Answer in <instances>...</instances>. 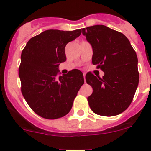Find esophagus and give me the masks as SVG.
<instances>
[{"mask_svg":"<svg viewBox=\"0 0 151 151\" xmlns=\"http://www.w3.org/2000/svg\"><path fill=\"white\" fill-rule=\"evenodd\" d=\"M85 75H86V74H85V73H83V77H84V79L85 78Z\"/></svg>","mask_w":151,"mask_h":151,"instance_id":"esophagus-1","label":"esophagus"}]
</instances>
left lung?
<instances>
[{
  "label": "left lung",
  "instance_id": "obj_1",
  "mask_svg": "<svg viewBox=\"0 0 151 151\" xmlns=\"http://www.w3.org/2000/svg\"><path fill=\"white\" fill-rule=\"evenodd\" d=\"M82 33L92 46L93 64L104 72L102 78L85 76L93 88L90 107L97 115H119L132 103L139 83L136 52L125 35L105 25L88 27Z\"/></svg>",
  "mask_w": 151,
  "mask_h": 151
}]
</instances>
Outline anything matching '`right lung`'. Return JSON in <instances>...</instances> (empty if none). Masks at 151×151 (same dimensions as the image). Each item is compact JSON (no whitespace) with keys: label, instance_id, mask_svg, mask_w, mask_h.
I'll return each instance as SVG.
<instances>
[{"label":"right lung","instance_id":"right-lung-1","mask_svg":"<svg viewBox=\"0 0 151 151\" xmlns=\"http://www.w3.org/2000/svg\"><path fill=\"white\" fill-rule=\"evenodd\" d=\"M80 34L81 29L47 30L31 38L22 50L19 68L21 91L30 107L42 118L57 119L67 115L84 84L78 69L58 77L59 65L66 60V45Z\"/></svg>","mask_w":151,"mask_h":151}]
</instances>
